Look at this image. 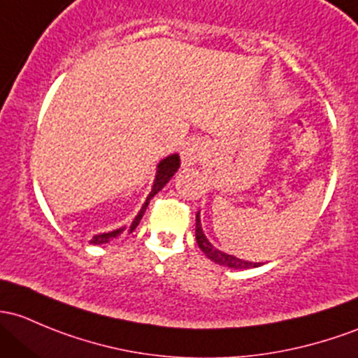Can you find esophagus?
<instances>
[{"instance_id":"esophagus-1","label":"esophagus","mask_w":358,"mask_h":358,"mask_svg":"<svg viewBox=\"0 0 358 358\" xmlns=\"http://www.w3.org/2000/svg\"><path fill=\"white\" fill-rule=\"evenodd\" d=\"M208 156V145L202 141H190L183 145L182 150V164L183 166H194L199 161Z\"/></svg>"}]
</instances>
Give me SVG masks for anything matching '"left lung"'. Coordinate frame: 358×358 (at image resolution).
I'll use <instances>...</instances> for the list:
<instances>
[{"label": "left lung", "mask_w": 358, "mask_h": 358, "mask_svg": "<svg viewBox=\"0 0 358 358\" xmlns=\"http://www.w3.org/2000/svg\"><path fill=\"white\" fill-rule=\"evenodd\" d=\"M195 240H197L199 248H201V250L208 255L210 261L216 262V264H220V266H227V268H231V269H248V268H259V266H261V262L242 261V259L235 257V255L224 254V252L217 250L216 247L210 245V242L206 238L204 231H202L199 213H197V216H195Z\"/></svg>", "instance_id": "left-lung-1"}]
</instances>
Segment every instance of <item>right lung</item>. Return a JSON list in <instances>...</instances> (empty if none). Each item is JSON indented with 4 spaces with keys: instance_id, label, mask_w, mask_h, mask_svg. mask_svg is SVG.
<instances>
[{
    "instance_id": "add662e5",
    "label": "right lung",
    "mask_w": 358,
    "mask_h": 358,
    "mask_svg": "<svg viewBox=\"0 0 358 358\" xmlns=\"http://www.w3.org/2000/svg\"><path fill=\"white\" fill-rule=\"evenodd\" d=\"M180 168V156L178 154H171V156L164 157L163 161H161L159 164H157V171H156V180H154V185H152V190H150V194L148 195V201L144 202V206H142V209L138 210V214L135 216V220L131 221L129 231L131 233L135 228H137V224L141 223L142 216H144L145 209H148L149 206V201L154 197V195L157 194L161 189H163L164 185L169 182V178H171L173 175H175L176 171H178ZM123 229L125 228H118V229H113L110 233H101V235H96L92 240H90V243H94V245H101V243H108L111 238H116V236H120L123 233Z\"/></svg>"
}]
</instances>
